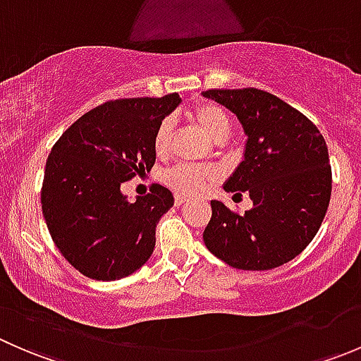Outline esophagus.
I'll return each instance as SVG.
<instances>
[{"label":"esophagus","instance_id":"esophagus-1","mask_svg":"<svg viewBox=\"0 0 361 361\" xmlns=\"http://www.w3.org/2000/svg\"><path fill=\"white\" fill-rule=\"evenodd\" d=\"M185 201H187V197H183V195H176V197H174V204H176V206H181Z\"/></svg>","mask_w":361,"mask_h":361}]
</instances>
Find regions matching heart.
<instances>
[{"label": "heart", "instance_id": "1", "mask_svg": "<svg viewBox=\"0 0 361 361\" xmlns=\"http://www.w3.org/2000/svg\"><path fill=\"white\" fill-rule=\"evenodd\" d=\"M188 115L197 122V126L214 143H221L232 134L231 116L216 104L197 103L188 111ZM171 133H173V122H171V118H164L154 134V150L160 157L169 150ZM214 180H216L214 169L195 166V164H176L164 173V181L167 183V187L173 188L178 195H185V197L202 194Z\"/></svg>", "mask_w": 361, "mask_h": 361}]
</instances>
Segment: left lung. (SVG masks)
Returning <instances> with one entry per match:
<instances>
[{
	"label": "left lung",
	"instance_id": "8db88e82",
	"mask_svg": "<svg viewBox=\"0 0 361 361\" xmlns=\"http://www.w3.org/2000/svg\"><path fill=\"white\" fill-rule=\"evenodd\" d=\"M243 123L245 160L224 188L250 194L239 214L211 201L202 239L207 250L243 271H269L293 260L319 231L332 194L329 148L318 127L279 97L253 89L202 92Z\"/></svg>",
	"mask_w": 361,
	"mask_h": 361
}]
</instances>
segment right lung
Returning a JSON list of instances; mask_svg holds the SVG:
<instances>
[{"label": "right lung", "instance_id": "1", "mask_svg": "<svg viewBox=\"0 0 361 361\" xmlns=\"http://www.w3.org/2000/svg\"><path fill=\"white\" fill-rule=\"evenodd\" d=\"M162 97L106 101L80 116L52 147L42 185V209L52 241L87 278L115 281L152 257L155 227L174 204L162 185L130 202L123 181L155 164L157 126L180 104Z\"/></svg>", "mask_w": 361, "mask_h": 361}]
</instances>
